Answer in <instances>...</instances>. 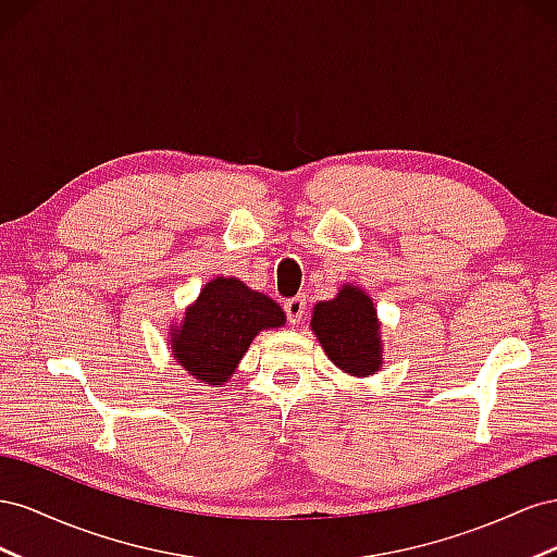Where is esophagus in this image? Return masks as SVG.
<instances>
[{
    "mask_svg": "<svg viewBox=\"0 0 557 557\" xmlns=\"http://www.w3.org/2000/svg\"><path fill=\"white\" fill-rule=\"evenodd\" d=\"M306 298L304 296H296V298H289L287 304H284V312H287L289 322L296 326L304 322V314H306Z\"/></svg>",
    "mask_w": 557,
    "mask_h": 557,
    "instance_id": "esophagus-1",
    "label": "esophagus"
}]
</instances>
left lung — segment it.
Returning <instances> with one entry per match:
<instances>
[{
  "mask_svg": "<svg viewBox=\"0 0 557 557\" xmlns=\"http://www.w3.org/2000/svg\"><path fill=\"white\" fill-rule=\"evenodd\" d=\"M310 329L343 373L369 377L383 369V322L361 287L343 284L331 300H320L312 308Z\"/></svg>",
  "mask_w": 557,
  "mask_h": 557,
  "instance_id": "obj_1",
  "label": "left lung"
}]
</instances>
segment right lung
<instances>
[{
	"mask_svg": "<svg viewBox=\"0 0 557 557\" xmlns=\"http://www.w3.org/2000/svg\"><path fill=\"white\" fill-rule=\"evenodd\" d=\"M287 324V314L265 294L237 277H214L200 289L180 322L170 326L174 361L205 385H224L261 331Z\"/></svg>",
	"mask_w": 557,
	"mask_h": 557,
	"instance_id": "obj_1",
	"label": "right lung"
}]
</instances>
